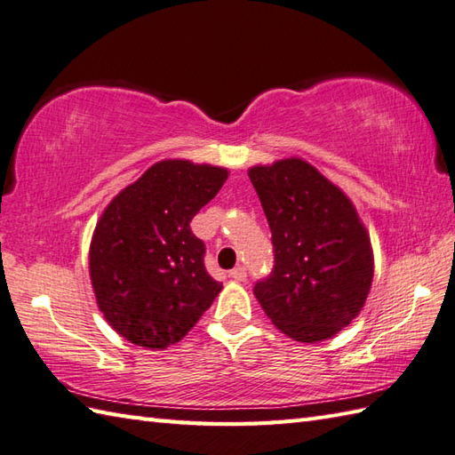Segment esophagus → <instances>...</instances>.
Instances as JSON below:
<instances>
[{
	"instance_id": "esophagus-1",
	"label": "esophagus",
	"mask_w": 455,
	"mask_h": 455,
	"mask_svg": "<svg viewBox=\"0 0 455 455\" xmlns=\"http://www.w3.org/2000/svg\"><path fill=\"white\" fill-rule=\"evenodd\" d=\"M229 276L234 281H237V283H241V281H245V276H247V273H245V267H241V265H237V267H234L229 271Z\"/></svg>"
}]
</instances>
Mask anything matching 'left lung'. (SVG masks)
Returning a JSON list of instances; mask_svg holds the SVG:
<instances>
[{
    "label": "left lung",
    "mask_w": 455,
    "mask_h": 455,
    "mask_svg": "<svg viewBox=\"0 0 455 455\" xmlns=\"http://www.w3.org/2000/svg\"><path fill=\"white\" fill-rule=\"evenodd\" d=\"M273 234L275 267L253 289L286 336L316 344L351 323L373 283V251L354 204L302 159L249 169Z\"/></svg>",
    "instance_id": "obj_1"
}]
</instances>
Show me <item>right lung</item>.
I'll return each mask as SVG.
<instances>
[{
	"label": "right lung",
	"instance_id": "add662e5",
	"mask_svg": "<svg viewBox=\"0 0 455 455\" xmlns=\"http://www.w3.org/2000/svg\"><path fill=\"white\" fill-rule=\"evenodd\" d=\"M226 179L221 166L161 161L101 214L90 243V279L104 318L132 344H176L220 294L190 221Z\"/></svg>",
	"mask_w": 455,
	"mask_h": 455
}]
</instances>
